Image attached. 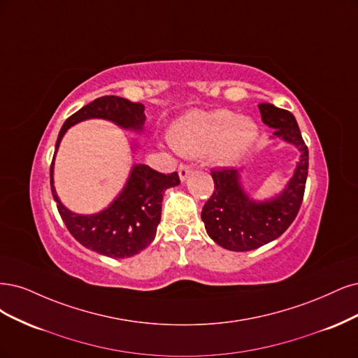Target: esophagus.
<instances>
[{
    "mask_svg": "<svg viewBox=\"0 0 358 358\" xmlns=\"http://www.w3.org/2000/svg\"><path fill=\"white\" fill-rule=\"evenodd\" d=\"M192 171H193V168H192L190 165L181 164V165L178 166V176H180V180H181V181L186 180V178L190 176V172H192Z\"/></svg>",
    "mask_w": 358,
    "mask_h": 358,
    "instance_id": "obj_1",
    "label": "esophagus"
}]
</instances>
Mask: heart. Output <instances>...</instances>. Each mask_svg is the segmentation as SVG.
Instances as JSON below:
<instances>
[{"label":"heart","instance_id":"1","mask_svg":"<svg viewBox=\"0 0 358 358\" xmlns=\"http://www.w3.org/2000/svg\"><path fill=\"white\" fill-rule=\"evenodd\" d=\"M257 124L227 110L190 111L171 124L168 138L177 152L187 156L213 155L218 162L232 164L257 140Z\"/></svg>","mask_w":358,"mask_h":358}]
</instances>
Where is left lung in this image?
<instances>
[{"instance_id":"obj_1","label":"left lung","mask_w":358,"mask_h":358,"mask_svg":"<svg viewBox=\"0 0 358 358\" xmlns=\"http://www.w3.org/2000/svg\"><path fill=\"white\" fill-rule=\"evenodd\" d=\"M262 120L275 129L273 135L296 145L301 157L285 189L268 201H255L242 189L241 169L211 171L214 192L202 208L206 234L220 247L230 251L256 250L281 236L301 210L308 177V147L293 114L263 102L259 106Z\"/></svg>"}]
</instances>
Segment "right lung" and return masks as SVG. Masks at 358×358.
Here are the masks:
<instances>
[{
  "label": "right lung",
  "instance_id": "1",
  "mask_svg": "<svg viewBox=\"0 0 358 358\" xmlns=\"http://www.w3.org/2000/svg\"><path fill=\"white\" fill-rule=\"evenodd\" d=\"M87 119L110 120L120 128L141 132L145 114L140 102L113 95L96 98L65 120L57 135L56 150L73 124ZM53 165L55 156L50 165V187L66 229L83 247L113 259L135 256L152 244L160 222L164 193L180 184L177 172L166 176L147 165L135 164L117 198L106 210L83 215L65 208L57 198L53 186Z\"/></svg>",
  "mask_w": 358,
  "mask_h": 358
}]
</instances>
